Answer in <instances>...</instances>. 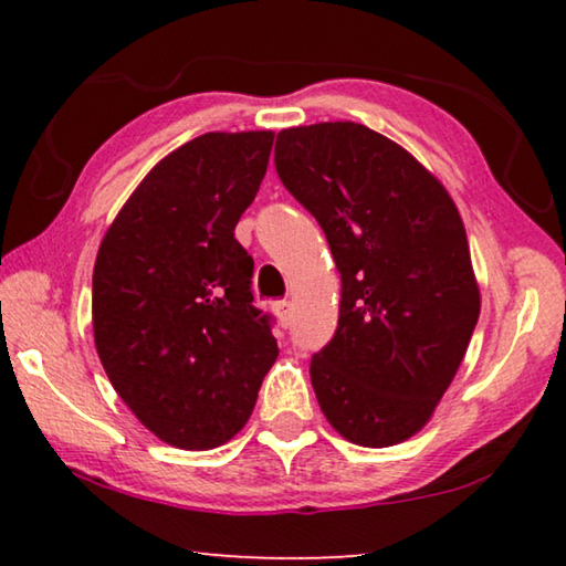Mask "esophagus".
<instances>
[{
    "label": "esophagus",
    "instance_id": "34e87169",
    "mask_svg": "<svg viewBox=\"0 0 566 566\" xmlns=\"http://www.w3.org/2000/svg\"><path fill=\"white\" fill-rule=\"evenodd\" d=\"M272 310H274V314H276V319H280V324L284 327V324L290 322V302H286V300H276V302H272Z\"/></svg>",
    "mask_w": 566,
    "mask_h": 566
}]
</instances>
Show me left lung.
Here are the masks:
<instances>
[{
  "mask_svg": "<svg viewBox=\"0 0 566 566\" xmlns=\"http://www.w3.org/2000/svg\"><path fill=\"white\" fill-rule=\"evenodd\" d=\"M274 165L342 274L337 332L310 367L324 417L359 447L405 442L452 385L482 306L454 199L354 122L282 129Z\"/></svg>",
  "mask_w": 566,
  "mask_h": 566,
  "instance_id": "1",
  "label": "left lung"
}]
</instances>
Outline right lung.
I'll return each instance as SVG.
<instances>
[{
  "label": "right lung",
  "mask_w": 566,
  "mask_h": 566,
  "mask_svg": "<svg viewBox=\"0 0 566 566\" xmlns=\"http://www.w3.org/2000/svg\"><path fill=\"white\" fill-rule=\"evenodd\" d=\"M274 132H207L139 181L92 276L94 344L112 387L151 434L214 449L252 417L280 354L252 306L254 262L234 227L254 202Z\"/></svg>",
  "instance_id": "right-lung-1"
}]
</instances>
